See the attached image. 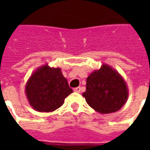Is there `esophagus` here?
Returning <instances> with one entry per match:
<instances>
[{
  "label": "esophagus",
  "mask_w": 150,
  "mask_h": 150,
  "mask_svg": "<svg viewBox=\"0 0 150 150\" xmlns=\"http://www.w3.org/2000/svg\"><path fill=\"white\" fill-rule=\"evenodd\" d=\"M74 91H75V92H77V93H80V92H81V88H80V87H78V88H74Z\"/></svg>",
  "instance_id": "obj_1"
}]
</instances>
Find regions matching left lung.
<instances>
[{"mask_svg":"<svg viewBox=\"0 0 150 150\" xmlns=\"http://www.w3.org/2000/svg\"><path fill=\"white\" fill-rule=\"evenodd\" d=\"M83 96L96 112L108 114L117 112L125 105L129 97V89L122 75L104 63L89 75Z\"/></svg>","mask_w":150,"mask_h":150,"instance_id":"1","label":"left lung"}]
</instances>
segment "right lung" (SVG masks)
Instances as JSON below:
<instances>
[{
	"instance_id": "right-lung-1",
	"label": "right lung",
	"mask_w": 150,
	"mask_h": 150,
	"mask_svg": "<svg viewBox=\"0 0 150 150\" xmlns=\"http://www.w3.org/2000/svg\"><path fill=\"white\" fill-rule=\"evenodd\" d=\"M61 70L45 64L36 69L28 79L25 92L34 110L40 112L56 110L73 92Z\"/></svg>"
}]
</instances>
